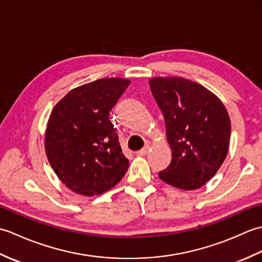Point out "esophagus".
I'll return each instance as SVG.
<instances>
[{
  "instance_id": "esophagus-1",
  "label": "esophagus",
  "mask_w": 262,
  "mask_h": 262,
  "mask_svg": "<svg viewBox=\"0 0 262 262\" xmlns=\"http://www.w3.org/2000/svg\"><path fill=\"white\" fill-rule=\"evenodd\" d=\"M148 151H149V146L146 145L144 148L140 149V151H137L136 154H137V155H146V154L148 153Z\"/></svg>"
}]
</instances>
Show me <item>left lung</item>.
<instances>
[{
    "label": "left lung",
    "mask_w": 262,
    "mask_h": 262,
    "mask_svg": "<svg viewBox=\"0 0 262 262\" xmlns=\"http://www.w3.org/2000/svg\"><path fill=\"white\" fill-rule=\"evenodd\" d=\"M149 88L164 117L170 165L160 179L183 190L203 187L229 152L231 120L223 102L203 85L182 77H154Z\"/></svg>",
    "instance_id": "1"
}]
</instances>
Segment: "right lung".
<instances>
[{"label":"right lung","mask_w":262,"mask_h":262,"mask_svg":"<svg viewBox=\"0 0 262 262\" xmlns=\"http://www.w3.org/2000/svg\"><path fill=\"white\" fill-rule=\"evenodd\" d=\"M129 84L118 77L100 79L73 89L54 107L45 135L47 159L74 192L101 194L125 176L129 162L109 113Z\"/></svg>","instance_id":"obj_1"}]
</instances>
